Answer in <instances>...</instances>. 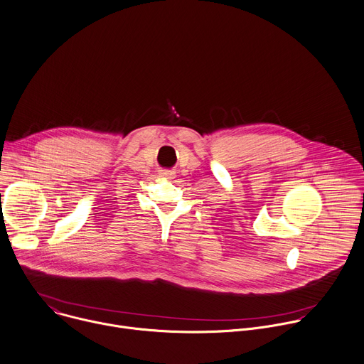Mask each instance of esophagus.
<instances>
[{
  "label": "esophagus",
  "instance_id": "34e87169",
  "mask_svg": "<svg viewBox=\"0 0 364 364\" xmlns=\"http://www.w3.org/2000/svg\"><path fill=\"white\" fill-rule=\"evenodd\" d=\"M161 176H163V177H166V178H170V177L173 176V173H171V171H163V173H161Z\"/></svg>",
  "mask_w": 364,
  "mask_h": 364
}]
</instances>
